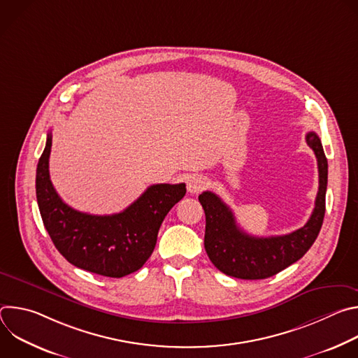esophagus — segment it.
<instances>
[{
	"mask_svg": "<svg viewBox=\"0 0 358 358\" xmlns=\"http://www.w3.org/2000/svg\"><path fill=\"white\" fill-rule=\"evenodd\" d=\"M207 180L203 178V177H201V176H192V177H189L188 178V181H187V189H188V192H191V194H195V192H199V191H202L203 188L207 187Z\"/></svg>",
	"mask_w": 358,
	"mask_h": 358,
	"instance_id": "34e87169",
	"label": "esophagus"
}]
</instances>
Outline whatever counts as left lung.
Masks as SVG:
<instances>
[{"label":"left lung","mask_w":358,"mask_h":358,"mask_svg":"<svg viewBox=\"0 0 358 358\" xmlns=\"http://www.w3.org/2000/svg\"><path fill=\"white\" fill-rule=\"evenodd\" d=\"M319 167V192L315 210L304 227L279 236L259 238L243 232L227 203L214 192L203 191L198 199L206 213V246L208 258L222 273L246 280L266 279L297 262L315 243L326 213L327 159L319 136L306 134Z\"/></svg>","instance_id":"1"}]
</instances>
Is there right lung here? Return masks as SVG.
Wrapping results in <instances>:
<instances>
[{"mask_svg":"<svg viewBox=\"0 0 358 358\" xmlns=\"http://www.w3.org/2000/svg\"><path fill=\"white\" fill-rule=\"evenodd\" d=\"M52 134L36 167V201L43 225L62 257L76 268L123 278L138 271L155 250L169 211L185 195V184L148 187L124 211L92 215L65 203L49 178Z\"/></svg>","mask_w":358,"mask_h":358,"instance_id":"add662e5","label":"right lung"}]
</instances>
